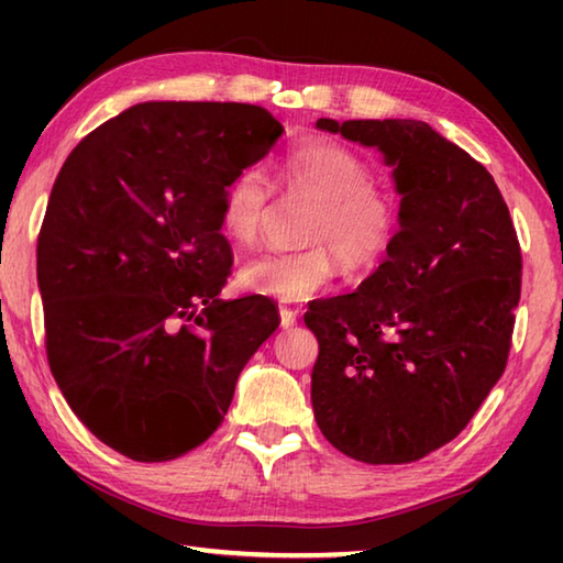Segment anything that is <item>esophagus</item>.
<instances>
[{
	"label": "esophagus",
	"mask_w": 563,
	"mask_h": 563,
	"mask_svg": "<svg viewBox=\"0 0 563 563\" xmlns=\"http://www.w3.org/2000/svg\"><path fill=\"white\" fill-rule=\"evenodd\" d=\"M295 322H298V312L288 308V305H283V308H280V328L288 330V328L295 325Z\"/></svg>",
	"instance_id": "34e87169"
}]
</instances>
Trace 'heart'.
<instances>
[{"instance_id":"1","label":"heart","mask_w":563,"mask_h":563,"mask_svg":"<svg viewBox=\"0 0 563 563\" xmlns=\"http://www.w3.org/2000/svg\"><path fill=\"white\" fill-rule=\"evenodd\" d=\"M278 184L316 198L305 223L302 251L261 253L238 271V288L263 298L295 302L325 290L335 258L352 275L375 271L393 247L399 203L373 180V168L338 141H302L278 164ZM271 206V186L258 168H245L228 184L221 228L238 245L253 243Z\"/></svg>"}]
</instances>
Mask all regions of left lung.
Masks as SVG:
<instances>
[{"label":"left lung","instance_id":"1","mask_svg":"<svg viewBox=\"0 0 563 563\" xmlns=\"http://www.w3.org/2000/svg\"><path fill=\"white\" fill-rule=\"evenodd\" d=\"M318 129L383 151L399 231L355 292L312 300V409L320 432L365 464L422 460L460 434L507 367L521 247L479 161L412 119Z\"/></svg>","mask_w":563,"mask_h":563}]
</instances>
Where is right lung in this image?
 Listing matches in <instances>:
<instances>
[{"mask_svg":"<svg viewBox=\"0 0 563 563\" xmlns=\"http://www.w3.org/2000/svg\"><path fill=\"white\" fill-rule=\"evenodd\" d=\"M280 133L253 103L146 101L81 139L54 180L36 243L46 360L74 415L129 460L203 444L280 325L271 298H218L223 194Z\"/></svg>","mask_w":563,"mask_h":563,"instance_id":"right-lung-1","label":"right lung"}]
</instances>
